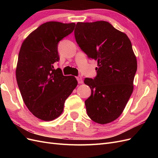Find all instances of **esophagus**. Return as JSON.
<instances>
[{"mask_svg":"<svg viewBox=\"0 0 158 158\" xmlns=\"http://www.w3.org/2000/svg\"><path fill=\"white\" fill-rule=\"evenodd\" d=\"M76 79L78 80V84H82L83 83V80H82V78L80 76H78L76 77Z\"/></svg>","mask_w":158,"mask_h":158,"instance_id":"esophagus-1","label":"esophagus"}]
</instances>
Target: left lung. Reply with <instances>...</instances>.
<instances>
[{
  "label": "left lung",
  "mask_w": 158,
  "mask_h": 158,
  "mask_svg": "<svg viewBox=\"0 0 158 158\" xmlns=\"http://www.w3.org/2000/svg\"><path fill=\"white\" fill-rule=\"evenodd\" d=\"M75 39L89 58L98 61L97 76L85 78L91 95L87 114L95 123L107 124L121 115L133 92L137 60L131 40L106 21L78 22Z\"/></svg>",
  "instance_id": "obj_1"
}]
</instances>
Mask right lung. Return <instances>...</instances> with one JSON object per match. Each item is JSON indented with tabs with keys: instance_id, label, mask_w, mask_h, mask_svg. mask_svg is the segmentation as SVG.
<instances>
[{
	"instance_id": "1",
	"label": "right lung",
	"mask_w": 158,
	"mask_h": 158,
	"mask_svg": "<svg viewBox=\"0 0 158 158\" xmlns=\"http://www.w3.org/2000/svg\"><path fill=\"white\" fill-rule=\"evenodd\" d=\"M75 23L48 22L33 31L19 52L16 76L23 101L37 118L50 121L59 117L65 100L77 86L73 76L54 69L59 60L58 43L73 31Z\"/></svg>"
}]
</instances>
